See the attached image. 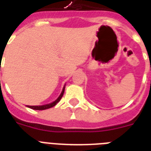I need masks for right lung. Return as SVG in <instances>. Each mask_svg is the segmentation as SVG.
I'll list each match as a JSON object with an SVG mask.
<instances>
[{
	"instance_id": "obj_1",
	"label": "right lung",
	"mask_w": 151,
	"mask_h": 151,
	"mask_svg": "<svg viewBox=\"0 0 151 151\" xmlns=\"http://www.w3.org/2000/svg\"><path fill=\"white\" fill-rule=\"evenodd\" d=\"M64 89H65V86H64V88H63V91H62L61 93H60V96L58 97V99H57L55 101H54V102H52V103L48 104H45V105H41V106H27V107H28L29 108L33 109V110H38V111L46 110V109L50 108V107H54V106H55V105H56L62 98V97H63V95H64Z\"/></svg>"
}]
</instances>
